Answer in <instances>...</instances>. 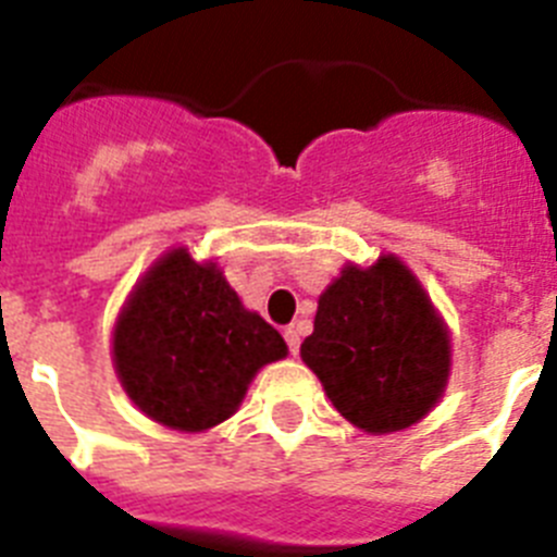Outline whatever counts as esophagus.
Returning a JSON list of instances; mask_svg holds the SVG:
<instances>
[{
    "mask_svg": "<svg viewBox=\"0 0 557 557\" xmlns=\"http://www.w3.org/2000/svg\"><path fill=\"white\" fill-rule=\"evenodd\" d=\"M284 339H287L289 354H293V357H298V348H301V329L287 326L284 329Z\"/></svg>",
    "mask_w": 557,
    "mask_h": 557,
    "instance_id": "34e87169",
    "label": "esophagus"
}]
</instances>
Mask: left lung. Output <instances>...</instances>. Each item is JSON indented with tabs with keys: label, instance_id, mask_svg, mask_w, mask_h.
Masks as SVG:
<instances>
[{
	"label": "left lung",
	"instance_id": "left-lung-1",
	"mask_svg": "<svg viewBox=\"0 0 557 557\" xmlns=\"http://www.w3.org/2000/svg\"><path fill=\"white\" fill-rule=\"evenodd\" d=\"M301 359L343 418L385 435L418 424L444 396L451 368L446 323L396 256L346 264L318 301Z\"/></svg>",
	"mask_w": 557,
	"mask_h": 557
}]
</instances>
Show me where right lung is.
<instances>
[{
  "label": "right lung",
  "instance_id": "obj_1",
  "mask_svg": "<svg viewBox=\"0 0 557 557\" xmlns=\"http://www.w3.org/2000/svg\"><path fill=\"white\" fill-rule=\"evenodd\" d=\"M284 357L282 334L186 248L147 270L113 329V366L133 405L181 432L223 424L256 371Z\"/></svg>",
  "mask_w": 557,
  "mask_h": 557
}]
</instances>
